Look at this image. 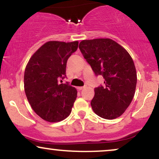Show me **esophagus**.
<instances>
[{
    "label": "esophagus",
    "mask_w": 159,
    "mask_h": 159,
    "mask_svg": "<svg viewBox=\"0 0 159 159\" xmlns=\"http://www.w3.org/2000/svg\"><path fill=\"white\" fill-rule=\"evenodd\" d=\"M84 88H86V86H84V87H78V90H83V89H84Z\"/></svg>",
    "instance_id": "obj_1"
}]
</instances>
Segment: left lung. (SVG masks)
Segmentation results:
<instances>
[{"label": "left lung", "mask_w": 159, "mask_h": 159, "mask_svg": "<svg viewBox=\"0 0 159 159\" xmlns=\"http://www.w3.org/2000/svg\"><path fill=\"white\" fill-rule=\"evenodd\" d=\"M79 48L96 75H102L104 86L94 89L93 110L100 117L113 120L125 112L135 93L137 72L132 57L111 39L82 40Z\"/></svg>", "instance_id": "left-lung-1"}]
</instances>
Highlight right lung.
Returning a JSON list of instances; mask_svg holds the SVG:
<instances>
[{
	"label": "right lung",
	"mask_w": 159,
	"mask_h": 159,
	"mask_svg": "<svg viewBox=\"0 0 159 159\" xmlns=\"http://www.w3.org/2000/svg\"><path fill=\"white\" fill-rule=\"evenodd\" d=\"M78 42L49 41L33 54L24 75L25 92L33 110L45 121H61L70 114L77 90L66 77L67 60L77 50Z\"/></svg>",
	"instance_id": "add662e5"
}]
</instances>
